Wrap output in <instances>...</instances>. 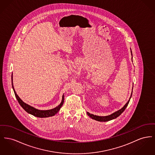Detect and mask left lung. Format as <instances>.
Masks as SVG:
<instances>
[{"mask_svg": "<svg viewBox=\"0 0 155 155\" xmlns=\"http://www.w3.org/2000/svg\"><path fill=\"white\" fill-rule=\"evenodd\" d=\"M131 53H132V51H131ZM131 95H132V94H131ZM130 97H131V96H130ZM130 97L129 101H127V103L124 105V107L123 108H122L121 109H119L118 111L113 113L112 114L108 115V116L99 117V116H97V115H94L91 114L89 112H87V114L91 118L95 119L96 120H98V121H100V122H107V121L110 120L112 119L117 118V117H118L124 111V110L126 109V108H127V105L129 104V102L130 101Z\"/></svg>", "mask_w": 155, "mask_h": 155, "instance_id": "obj_1", "label": "left lung"}]
</instances>
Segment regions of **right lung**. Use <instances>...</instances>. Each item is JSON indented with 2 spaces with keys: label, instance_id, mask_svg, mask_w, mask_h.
Listing matches in <instances>:
<instances>
[{
  "label": "right lung",
  "instance_id": "right-lung-1",
  "mask_svg": "<svg viewBox=\"0 0 155 155\" xmlns=\"http://www.w3.org/2000/svg\"><path fill=\"white\" fill-rule=\"evenodd\" d=\"M12 88L13 89V91L15 92V97L17 99V100L18 101L19 104L20 105V106L25 109L28 113L35 116L36 117L38 118H47V117H52L54 116L55 114H56L59 110L61 108V107H62V105H63L64 103V95H63L62 97V101L61 102V104L57 107L54 108V109H50V110H38V109H35V108L28 105V104H26V103H25L23 101L21 100L19 97L18 95H17L16 91L14 89L13 87V78H12Z\"/></svg>",
  "mask_w": 155,
  "mask_h": 155
}]
</instances>
